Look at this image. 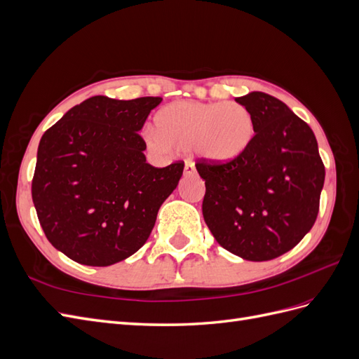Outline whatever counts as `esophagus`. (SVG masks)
<instances>
[{"label": "esophagus", "mask_w": 359, "mask_h": 359, "mask_svg": "<svg viewBox=\"0 0 359 359\" xmlns=\"http://www.w3.org/2000/svg\"><path fill=\"white\" fill-rule=\"evenodd\" d=\"M193 173H196V168H194L193 161L187 160L186 166H184V175H193Z\"/></svg>", "instance_id": "obj_1"}]
</instances>
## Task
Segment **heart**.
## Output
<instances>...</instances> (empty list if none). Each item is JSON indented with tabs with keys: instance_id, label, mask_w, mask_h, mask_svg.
Here are the masks:
<instances>
[{
	"instance_id": "heart-1",
	"label": "heart",
	"mask_w": 359,
	"mask_h": 359,
	"mask_svg": "<svg viewBox=\"0 0 359 359\" xmlns=\"http://www.w3.org/2000/svg\"><path fill=\"white\" fill-rule=\"evenodd\" d=\"M156 133L145 140L157 151H189L206 161L223 165L241 157L255 137V121L247 107L238 103L173 102L154 116Z\"/></svg>"
}]
</instances>
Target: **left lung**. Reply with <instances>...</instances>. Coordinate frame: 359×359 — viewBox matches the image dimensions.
Segmentation results:
<instances>
[{"label":"left lung","mask_w":359,"mask_h":359,"mask_svg":"<svg viewBox=\"0 0 359 359\" xmlns=\"http://www.w3.org/2000/svg\"><path fill=\"white\" fill-rule=\"evenodd\" d=\"M255 121L245 153L223 165L199 158L202 212L223 248L264 262L295 247L318 219L325 166L307 123L276 97L253 91L235 99Z\"/></svg>","instance_id":"left-lung-1"}]
</instances>
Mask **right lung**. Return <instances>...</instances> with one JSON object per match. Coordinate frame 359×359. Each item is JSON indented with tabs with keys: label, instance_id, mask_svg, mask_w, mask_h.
I'll return each instance as SVG.
<instances>
[{
	"label": "right lung",
	"instance_id": "right-lung-1",
	"mask_svg": "<svg viewBox=\"0 0 359 359\" xmlns=\"http://www.w3.org/2000/svg\"><path fill=\"white\" fill-rule=\"evenodd\" d=\"M161 97L94 95L41 136L31 196L49 243L72 260L109 266L142 247L184 161L147 163L137 132Z\"/></svg>",
	"mask_w": 359,
	"mask_h": 359
}]
</instances>
